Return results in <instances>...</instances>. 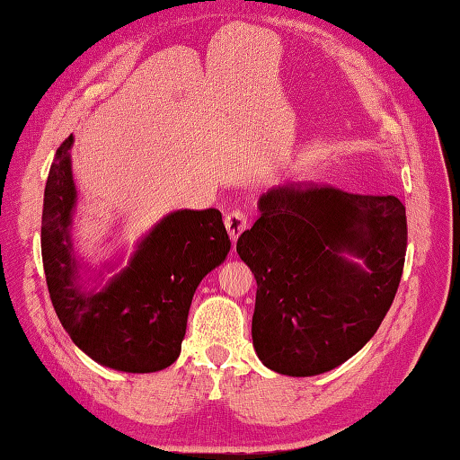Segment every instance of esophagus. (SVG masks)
<instances>
[{"mask_svg": "<svg viewBox=\"0 0 460 460\" xmlns=\"http://www.w3.org/2000/svg\"><path fill=\"white\" fill-rule=\"evenodd\" d=\"M224 224H226V230L232 242H236L240 234L248 228V216L242 210H230L224 216Z\"/></svg>", "mask_w": 460, "mask_h": 460, "instance_id": "1", "label": "esophagus"}]
</instances>
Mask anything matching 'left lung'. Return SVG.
Returning <instances> with one entry per match:
<instances>
[{
  "instance_id": "1",
  "label": "left lung",
  "mask_w": 460,
  "mask_h": 460,
  "mask_svg": "<svg viewBox=\"0 0 460 460\" xmlns=\"http://www.w3.org/2000/svg\"><path fill=\"white\" fill-rule=\"evenodd\" d=\"M258 208L236 244L258 284L254 350L280 375H323L357 354L393 305L406 254L404 206L396 196L312 184L268 190Z\"/></svg>"
}]
</instances>
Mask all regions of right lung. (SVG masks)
<instances>
[{"instance_id": "obj_1", "label": "right lung", "mask_w": 460, "mask_h": 460, "mask_svg": "<svg viewBox=\"0 0 460 460\" xmlns=\"http://www.w3.org/2000/svg\"><path fill=\"white\" fill-rule=\"evenodd\" d=\"M69 136L56 152L43 192L41 258L51 305L77 349L102 367L155 372L180 357L188 310L208 272L230 252L222 214L178 210L137 244L103 288L85 290L72 244L75 186Z\"/></svg>"}]
</instances>
